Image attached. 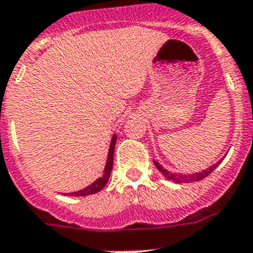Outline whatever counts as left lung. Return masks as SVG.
Returning a JSON list of instances; mask_svg holds the SVG:
<instances>
[{"mask_svg": "<svg viewBox=\"0 0 253 253\" xmlns=\"http://www.w3.org/2000/svg\"><path fill=\"white\" fill-rule=\"evenodd\" d=\"M153 162H155L156 168H157V169H159L160 171H161L162 175L165 176V178H168V179L174 180V182H176V183H192V182H198V180L204 179L205 176H208L209 174L212 173L213 170H214L215 168L218 166V164H219V162H221V161L217 162L215 165L211 166L209 169L203 170V171H200V173L188 174V175H187V174H184V175H182V174H173V173H170V171H168V170H166V169H164V168H162V166L160 165V164H159V162H157V161H153Z\"/></svg>", "mask_w": 253, "mask_h": 253, "instance_id": "8db88e82", "label": "left lung"}]
</instances>
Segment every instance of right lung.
I'll return each instance as SVG.
<instances>
[{
	"label": "right lung",
	"mask_w": 253,
	"mask_h": 253,
	"mask_svg": "<svg viewBox=\"0 0 253 253\" xmlns=\"http://www.w3.org/2000/svg\"><path fill=\"white\" fill-rule=\"evenodd\" d=\"M116 141H117V135L112 137V143H110V147H109V155L108 160H106V166L105 170H104V175L101 178H98L97 180H94L93 183L89 184L88 187L83 188V190L77 191V192H71L69 194V196H87V195H93L98 191H101L104 187L106 186L109 180V176L112 173L113 169V156H114V148H116Z\"/></svg>",
	"instance_id": "obj_1"
}]
</instances>
